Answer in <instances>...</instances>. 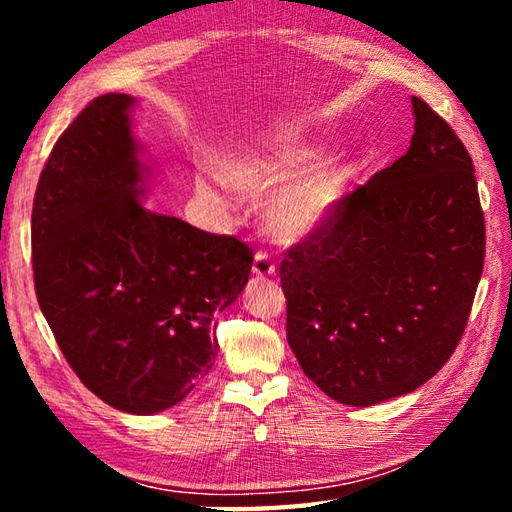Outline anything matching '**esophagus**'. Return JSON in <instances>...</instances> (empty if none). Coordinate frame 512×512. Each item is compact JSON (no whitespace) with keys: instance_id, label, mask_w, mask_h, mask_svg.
I'll return each instance as SVG.
<instances>
[{"instance_id":"obj_1","label":"esophagus","mask_w":512,"mask_h":512,"mask_svg":"<svg viewBox=\"0 0 512 512\" xmlns=\"http://www.w3.org/2000/svg\"><path fill=\"white\" fill-rule=\"evenodd\" d=\"M253 273H255L257 277H271V275H275L273 259L268 257V253H264V250H257V253H255Z\"/></svg>"}]
</instances>
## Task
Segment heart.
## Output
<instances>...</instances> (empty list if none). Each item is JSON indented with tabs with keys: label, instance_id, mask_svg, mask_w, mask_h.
<instances>
[{
	"label": "heart",
	"instance_id": "obj_1",
	"mask_svg": "<svg viewBox=\"0 0 512 512\" xmlns=\"http://www.w3.org/2000/svg\"><path fill=\"white\" fill-rule=\"evenodd\" d=\"M316 158L314 146H289L232 162L223 169V178L246 196L264 198L273 193L266 205L268 232L275 239L298 241L329 219L348 180V169L341 164L316 169L305 177ZM219 185L223 180H212L207 192H216Z\"/></svg>",
	"mask_w": 512,
	"mask_h": 512
}]
</instances>
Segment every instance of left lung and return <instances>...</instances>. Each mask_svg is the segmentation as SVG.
<instances>
[{
  "instance_id": "left-lung-1",
  "label": "left lung",
  "mask_w": 512,
  "mask_h": 512,
  "mask_svg": "<svg viewBox=\"0 0 512 512\" xmlns=\"http://www.w3.org/2000/svg\"><path fill=\"white\" fill-rule=\"evenodd\" d=\"M411 103L409 151L280 264L291 350L320 391L350 406L411 393L445 366L483 271L470 153L427 101Z\"/></svg>"
}]
</instances>
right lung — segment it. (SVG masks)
<instances>
[{"mask_svg":"<svg viewBox=\"0 0 512 512\" xmlns=\"http://www.w3.org/2000/svg\"><path fill=\"white\" fill-rule=\"evenodd\" d=\"M133 103L103 94L58 137L33 198L31 255L38 305L85 388L151 415L210 372L214 318L244 291L253 248L146 210Z\"/></svg>","mask_w":512,"mask_h":512,"instance_id":"right-lung-1","label":"right lung"}]
</instances>
